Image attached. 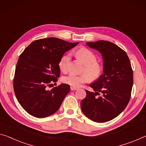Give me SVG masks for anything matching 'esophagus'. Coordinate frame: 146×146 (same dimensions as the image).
<instances>
[{"instance_id": "34e87169", "label": "esophagus", "mask_w": 146, "mask_h": 146, "mask_svg": "<svg viewBox=\"0 0 146 146\" xmlns=\"http://www.w3.org/2000/svg\"><path fill=\"white\" fill-rule=\"evenodd\" d=\"M70 90H78V88L73 87H70Z\"/></svg>"}]
</instances>
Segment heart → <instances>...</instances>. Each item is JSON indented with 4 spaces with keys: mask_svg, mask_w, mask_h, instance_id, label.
<instances>
[{
    "mask_svg": "<svg viewBox=\"0 0 146 146\" xmlns=\"http://www.w3.org/2000/svg\"><path fill=\"white\" fill-rule=\"evenodd\" d=\"M77 56L84 63L83 68L84 74L77 75L75 74H70L63 78V82L73 87H79L81 85L87 82L89 80L94 81L100 78L103 73V67L97 62L96 55L90 50L86 48H81L76 52ZM71 57L70 54L63 55L59 61V67L61 71L64 73L67 72L70 68Z\"/></svg>",
    "mask_w": 146,
    "mask_h": 146,
    "instance_id": "b5f03b06",
    "label": "heart"
}]
</instances>
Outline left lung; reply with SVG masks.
<instances>
[{"mask_svg": "<svg viewBox=\"0 0 146 146\" xmlns=\"http://www.w3.org/2000/svg\"><path fill=\"white\" fill-rule=\"evenodd\" d=\"M87 44L102 54L104 74L90 85L95 93L85 90L87 96L81 102V108L90 120L106 122L118 116L129 102L133 85L132 67L126 52L113 42L98 40Z\"/></svg>", "mask_w": 146, "mask_h": 146, "instance_id": "obj_1", "label": "left lung"}]
</instances>
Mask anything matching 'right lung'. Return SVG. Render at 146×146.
I'll return each mask as SVG.
<instances>
[{"label": "right lung", "mask_w": 146, "mask_h": 146, "mask_svg": "<svg viewBox=\"0 0 146 146\" xmlns=\"http://www.w3.org/2000/svg\"><path fill=\"white\" fill-rule=\"evenodd\" d=\"M78 42L58 38L35 40L20 55L13 78L17 99L28 114L37 118L52 115L59 109L70 86L61 84L48 90L60 76L59 61Z\"/></svg>", "instance_id": "add662e5"}]
</instances>
